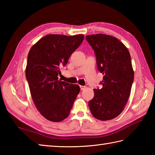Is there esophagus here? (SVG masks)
<instances>
[{
	"label": "esophagus",
	"instance_id": "1",
	"mask_svg": "<svg viewBox=\"0 0 155 155\" xmlns=\"http://www.w3.org/2000/svg\"><path fill=\"white\" fill-rule=\"evenodd\" d=\"M80 88H81V91H83V90L84 89V88H86V87H85L84 86H81H81H80Z\"/></svg>",
	"mask_w": 155,
	"mask_h": 155
}]
</instances>
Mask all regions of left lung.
Instances as JSON below:
<instances>
[{
	"label": "left lung",
	"mask_w": 155,
	"mask_h": 155,
	"mask_svg": "<svg viewBox=\"0 0 155 155\" xmlns=\"http://www.w3.org/2000/svg\"><path fill=\"white\" fill-rule=\"evenodd\" d=\"M97 59L98 70L103 76L88 102L92 114L98 120H108L118 116L129 98L134 80L131 58L123 43L110 35L86 36Z\"/></svg>",
	"instance_id": "1"
}]
</instances>
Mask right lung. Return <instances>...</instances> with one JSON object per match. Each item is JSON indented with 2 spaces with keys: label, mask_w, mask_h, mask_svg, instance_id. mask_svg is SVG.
Here are the masks:
<instances>
[{
  "label": "right lung",
  "mask_w": 155,
  "mask_h": 155,
  "mask_svg": "<svg viewBox=\"0 0 155 155\" xmlns=\"http://www.w3.org/2000/svg\"><path fill=\"white\" fill-rule=\"evenodd\" d=\"M84 40V35H48L41 38L28 52L26 78L36 107L47 120L60 122L67 118L80 92L77 84L58 80L60 67Z\"/></svg>",
  "instance_id": "1"
}]
</instances>
